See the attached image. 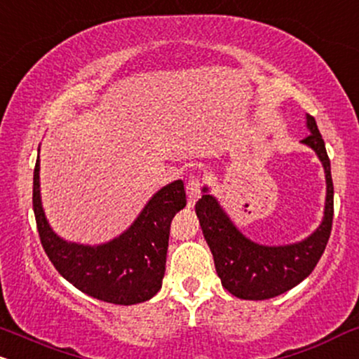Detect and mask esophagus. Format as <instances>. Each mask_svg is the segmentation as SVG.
I'll use <instances>...</instances> for the list:
<instances>
[{
	"mask_svg": "<svg viewBox=\"0 0 359 359\" xmlns=\"http://www.w3.org/2000/svg\"><path fill=\"white\" fill-rule=\"evenodd\" d=\"M187 197H189V207H194L197 202V198L201 197L202 194V182L198 177H191L187 182Z\"/></svg>",
	"mask_w": 359,
	"mask_h": 359,
	"instance_id": "1",
	"label": "esophagus"
}]
</instances>
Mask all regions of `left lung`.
<instances>
[{
  "label": "left lung",
  "instance_id": "1",
  "mask_svg": "<svg viewBox=\"0 0 359 359\" xmlns=\"http://www.w3.org/2000/svg\"><path fill=\"white\" fill-rule=\"evenodd\" d=\"M306 125L309 133L301 142L318 154L326 174L325 217L309 237L289 245L256 244L241 234L215 197L207 194V187L196 204L202 234L214 256L215 271L222 286L241 299H269L297 286L313 273L326 249L334 212L331 163L314 116L306 115Z\"/></svg>",
  "mask_w": 359,
  "mask_h": 359
}]
</instances>
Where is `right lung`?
Returning a JSON list of instances; mask_svg holds the SVG:
<instances>
[{
	"label": "right lung",
	"instance_id": "1",
	"mask_svg": "<svg viewBox=\"0 0 359 359\" xmlns=\"http://www.w3.org/2000/svg\"><path fill=\"white\" fill-rule=\"evenodd\" d=\"M185 204L184 182L175 180L155 194L135 222L110 243H67L46 221L40 197V158L34 165L33 210L46 256L68 283L105 303L130 306L157 294L165 274L170 222Z\"/></svg>",
	"mask_w": 359,
	"mask_h": 359
}]
</instances>
